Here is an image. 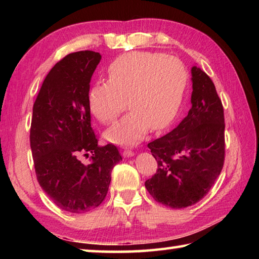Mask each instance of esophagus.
<instances>
[{
  "label": "esophagus",
  "instance_id": "1",
  "mask_svg": "<svg viewBox=\"0 0 259 259\" xmlns=\"http://www.w3.org/2000/svg\"><path fill=\"white\" fill-rule=\"evenodd\" d=\"M134 154H135V153L131 150H124L123 151V156L124 157H131V156H134Z\"/></svg>",
  "mask_w": 259,
  "mask_h": 259
}]
</instances>
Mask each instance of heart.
<instances>
[{"mask_svg": "<svg viewBox=\"0 0 259 259\" xmlns=\"http://www.w3.org/2000/svg\"><path fill=\"white\" fill-rule=\"evenodd\" d=\"M107 82L96 83L88 93V106L103 124H109L126 105L130 111L112 125L105 137L121 145H133L152 128L160 131L172 123L183 104L188 74L172 56L129 52L113 60Z\"/></svg>", "mask_w": 259, "mask_h": 259, "instance_id": "1", "label": "heart"}]
</instances>
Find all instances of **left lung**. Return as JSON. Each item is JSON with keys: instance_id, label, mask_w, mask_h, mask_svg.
I'll return each instance as SVG.
<instances>
[{"instance_id": "obj_1", "label": "left lung", "mask_w": 259, "mask_h": 259, "mask_svg": "<svg viewBox=\"0 0 259 259\" xmlns=\"http://www.w3.org/2000/svg\"><path fill=\"white\" fill-rule=\"evenodd\" d=\"M192 107L176 128L148 144L157 162L145 187L156 202L174 209L203 198L221 174L225 159L224 108L202 69H192Z\"/></svg>"}]
</instances>
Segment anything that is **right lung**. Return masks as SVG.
<instances>
[{"label": "right lung", "mask_w": 259, "mask_h": 259, "mask_svg": "<svg viewBox=\"0 0 259 259\" xmlns=\"http://www.w3.org/2000/svg\"><path fill=\"white\" fill-rule=\"evenodd\" d=\"M102 56L69 54L51 68L33 106L30 148L37 182L60 209L83 213L107 194L111 172L122 160L116 146L98 145L91 128L88 93ZM91 159L82 162V156Z\"/></svg>", "instance_id": "obj_1"}]
</instances>
